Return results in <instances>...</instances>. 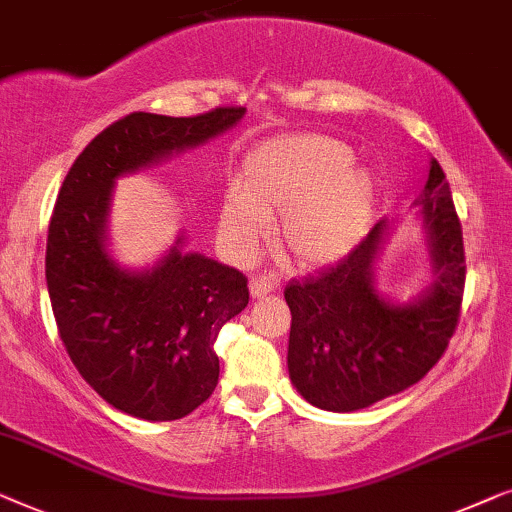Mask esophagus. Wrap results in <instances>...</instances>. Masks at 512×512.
<instances>
[{
	"instance_id": "1",
	"label": "esophagus",
	"mask_w": 512,
	"mask_h": 512,
	"mask_svg": "<svg viewBox=\"0 0 512 512\" xmlns=\"http://www.w3.org/2000/svg\"><path fill=\"white\" fill-rule=\"evenodd\" d=\"M269 292H273V280L271 278H266V276L250 278V294H253L255 299H262Z\"/></svg>"
}]
</instances>
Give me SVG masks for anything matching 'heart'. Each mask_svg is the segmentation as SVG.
Returning a JSON list of instances; mask_svg holds the SVG:
<instances>
[{
	"label": "heart",
	"mask_w": 512,
	"mask_h": 512,
	"mask_svg": "<svg viewBox=\"0 0 512 512\" xmlns=\"http://www.w3.org/2000/svg\"><path fill=\"white\" fill-rule=\"evenodd\" d=\"M376 211V181L355 167L343 141L322 134L280 136L243 157L239 190L220 211V239L246 259L280 215L278 248L292 264L320 266L348 255Z\"/></svg>",
	"instance_id": "1"
}]
</instances>
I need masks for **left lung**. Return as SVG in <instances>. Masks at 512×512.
<instances>
[{
    "mask_svg": "<svg viewBox=\"0 0 512 512\" xmlns=\"http://www.w3.org/2000/svg\"><path fill=\"white\" fill-rule=\"evenodd\" d=\"M420 204L436 280L413 304H392L373 285L385 222L338 264L285 287L292 313L287 369L313 406L350 413L399 394L448 348L462 315L466 257L462 222L436 160Z\"/></svg>",
    "mask_w": 512,
    "mask_h": 512,
    "instance_id": "left-lung-1",
    "label": "left lung"
}]
</instances>
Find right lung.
I'll return each instance as SVG.
<instances>
[{
    "mask_svg": "<svg viewBox=\"0 0 512 512\" xmlns=\"http://www.w3.org/2000/svg\"><path fill=\"white\" fill-rule=\"evenodd\" d=\"M243 106L169 118L129 113L71 164L48 225L46 283L57 331L85 383L122 413L181 420L220 376L213 345L248 306V278L181 241L148 271H125L104 250L115 178L199 146L243 118Z\"/></svg>",
    "mask_w": 512,
    "mask_h": 512,
    "instance_id": "right-lung-1",
    "label": "right lung"
}]
</instances>
